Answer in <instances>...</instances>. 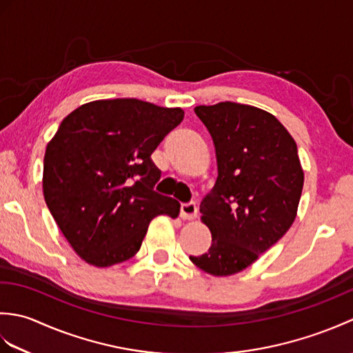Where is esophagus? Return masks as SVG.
Listing matches in <instances>:
<instances>
[{
  "label": "esophagus",
  "mask_w": 353,
  "mask_h": 353,
  "mask_svg": "<svg viewBox=\"0 0 353 353\" xmlns=\"http://www.w3.org/2000/svg\"><path fill=\"white\" fill-rule=\"evenodd\" d=\"M181 216L182 220H194L197 216V205L191 201V203H182L181 206Z\"/></svg>",
  "instance_id": "1"
}]
</instances>
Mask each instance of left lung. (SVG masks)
Wrapping results in <instances>:
<instances>
[{
    "mask_svg": "<svg viewBox=\"0 0 353 353\" xmlns=\"http://www.w3.org/2000/svg\"><path fill=\"white\" fill-rule=\"evenodd\" d=\"M194 112L212 137L219 177L200 205L212 244L190 259L212 276H232L252 265L294 223L303 168L296 141L270 112L232 101Z\"/></svg>",
    "mask_w": 353,
    "mask_h": 353,
    "instance_id": "8db88e82",
    "label": "left lung"
}]
</instances>
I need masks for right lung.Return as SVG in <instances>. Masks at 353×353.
Segmentation results:
<instances>
[{
  "mask_svg": "<svg viewBox=\"0 0 353 353\" xmlns=\"http://www.w3.org/2000/svg\"><path fill=\"white\" fill-rule=\"evenodd\" d=\"M181 108L137 99L95 100L63 118L43 156L42 190L66 241L94 267L130 259L157 215L181 203L153 191L161 171L150 156L181 124Z\"/></svg>",
  "mask_w": 353,
  "mask_h": 353,
  "instance_id": "add662e5",
  "label": "right lung"
}]
</instances>
